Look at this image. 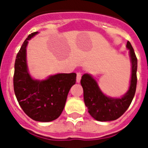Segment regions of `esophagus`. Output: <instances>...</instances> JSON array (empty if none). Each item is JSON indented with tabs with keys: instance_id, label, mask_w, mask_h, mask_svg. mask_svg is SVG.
Returning <instances> with one entry per match:
<instances>
[{
	"instance_id": "obj_1",
	"label": "esophagus",
	"mask_w": 148,
	"mask_h": 148,
	"mask_svg": "<svg viewBox=\"0 0 148 148\" xmlns=\"http://www.w3.org/2000/svg\"><path fill=\"white\" fill-rule=\"evenodd\" d=\"M82 78V73H77V77H76V82L79 83Z\"/></svg>"
}]
</instances>
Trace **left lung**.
Wrapping results in <instances>:
<instances>
[{
  "label": "left lung",
  "instance_id": "1",
  "mask_svg": "<svg viewBox=\"0 0 148 148\" xmlns=\"http://www.w3.org/2000/svg\"><path fill=\"white\" fill-rule=\"evenodd\" d=\"M131 62V77L127 92L119 98L106 95L101 90L95 78L88 73L82 77L81 84L84 90V100L88 112L92 118L99 121H113L124 114L131 104L136 92L137 83V58L133 48L127 42Z\"/></svg>",
  "mask_w": 148,
  "mask_h": 148
}]
</instances>
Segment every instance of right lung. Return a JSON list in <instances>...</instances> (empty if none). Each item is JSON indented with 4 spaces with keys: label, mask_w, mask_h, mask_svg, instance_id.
Listing matches in <instances>:
<instances>
[{
    "label": "right lung",
    "mask_w": 148,
    "mask_h": 148,
    "mask_svg": "<svg viewBox=\"0 0 148 148\" xmlns=\"http://www.w3.org/2000/svg\"><path fill=\"white\" fill-rule=\"evenodd\" d=\"M38 33L30 34L17 54L13 84L17 100L24 113L35 121L49 122L58 119L62 113L68 92L76 82V74L58 73L43 80L31 76L27 47L29 40Z\"/></svg>",
    "instance_id": "obj_1"
}]
</instances>
